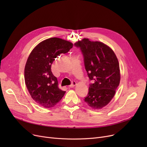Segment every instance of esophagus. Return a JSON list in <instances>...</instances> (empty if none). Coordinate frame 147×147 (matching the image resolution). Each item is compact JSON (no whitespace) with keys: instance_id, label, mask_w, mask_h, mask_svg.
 I'll use <instances>...</instances> for the list:
<instances>
[{"instance_id":"34e87169","label":"esophagus","mask_w":147,"mask_h":147,"mask_svg":"<svg viewBox=\"0 0 147 147\" xmlns=\"http://www.w3.org/2000/svg\"><path fill=\"white\" fill-rule=\"evenodd\" d=\"M76 84H77L76 82L75 81H73L72 83H71V85H69V88H74L76 85Z\"/></svg>"}]
</instances>
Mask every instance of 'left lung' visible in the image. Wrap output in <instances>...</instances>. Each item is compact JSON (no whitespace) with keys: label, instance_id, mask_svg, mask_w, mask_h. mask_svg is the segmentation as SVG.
Listing matches in <instances>:
<instances>
[{"label":"left lung","instance_id":"1","mask_svg":"<svg viewBox=\"0 0 147 147\" xmlns=\"http://www.w3.org/2000/svg\"><path fill=\"white\" fill-rule=\"evenodd\" d=\"M80 48L88 76L92 83L84 102L95 110L101 109L114 97L120 81V67L114 51L105 44L84 38L74 43Z\"/></svg>","mask_w":147,"mask_h":147}]
</instances>
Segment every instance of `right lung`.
Masks as SVG:
<instances>
[{
	"label": "right lung",
	"mask_w": 147,
	"mask_h": 147,
	"mask_svg": "<svg viewBox=\"0 0 147 147\" xmlns=\"http://www.w3.org/2000/svg\"><path fill=\"white\" fill-rule=\"evenodd\" d=\"M73 46L62 38H49L38 43L27 59L24 69L26 85L32 98L46 109L55 106L65 93L59 89L51 65L55 58L68 52Z\"/></svg>",
	"instance_id": "1"
}]
</instances>
